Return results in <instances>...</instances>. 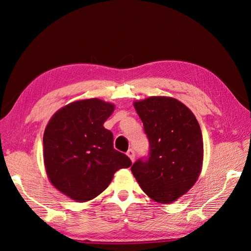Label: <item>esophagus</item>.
Instances as JSON below:
<instances>
[{
  "instance_id": "34e87169",
  "label": "esophagus",
  "mask_w": 251,
  "mask_h": 251,
  "mask_svg": "<svg viewBox=\"0 0 251 251\" xmlns=\"http://www.w3.org/2000/svg\"><path fill=\"white\" fill-rule=\"evenodd\" d=\"M126 155H127L128 158L131 159V161L134 162V160H135V151L132 149H130V150L126 151Z\"/></svg>"
}]
</instances>
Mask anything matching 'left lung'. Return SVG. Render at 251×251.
I'll list each match as a JSON object with an SVG mask.
<instances>
[{"label":"left lung","instance_id":"obj_1","mask_svg":"<svg viewBox=\"0 0 251 251\" xmlns=\"http://www.w3.org/2000/svg\"><path fill=\"white\" fill-rule=\"evenodd\" d=\"M150 141L147 160L131 168L142 191L158 203L179 199L198 180L203 163L202 132L193 112L176 98L151 96L134 101Z\"/></svg>","mask_w":251,"mask_h":251}]
</instances>
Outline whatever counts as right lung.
<instances>
[{
	"mask_svg": "<svg viewBox=\"0 0 251 251\" xmlns=\"http://www.w3.org/2000/svg\"><path fill=\"white\" fill-rule=\"evenodd\" d=\"M115 105L98 98L73 101L59 109L45 128L44 164L56 189L76 202L94 199L114 174L130 168L126 155L113 147L103 124Z\"/></svg>",
	"mask_w": 251,
	"mask_h": 251,
	"instance_id": "right-lung-1",
	"label": "right lung"
}]
</instances>
